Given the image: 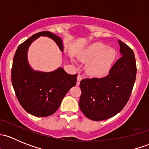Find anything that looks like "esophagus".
I'll list each match as a JSON object with an SVG mask.
<instances>
[{"instance_id": "esophagus-1", "label": "esophagus", "mask_w": 149, "mask_h": 149, "mask_svg": "<svg viewBox=\"0 0 149 149\" xmlns=\"http://www.w3.org/2000/svg\"><path fill=\"white\" fill-rule=\"evenodd\" d=\"M82 79V76H81L80 74L78 75V77H77V81H76V85L79 86V84H80V81H81Z\"/></svg>"}]
</instances>
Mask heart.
<instances>
[{
  "label": "heart",
  "instance_id": "obj_1",
  "mask_svg": "<svg viewBox=\"0 0 149 149\" xmlns=\"http://www.w3.org/2000/svg\"><path fill=\"white\" fill-rule=\"evenodd\" d=\"M116 58V52L100 42L92 43L84 49L79 59L87 63L86 72L94 77H101L109 72Z\"/></svg>",
  "mask_w": 149,
  "mask_h": 149
}]
</instances>
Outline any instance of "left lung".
I'll return each instance as SVG.
<instances>
[{"mask_svg": "<svg viewBox=\"0 0 149 149\" xmlns=\"http://www.w3.org/2000/svg\"><path fill=\"white\" fill-rule=\"evenodd\" d=\"M121 58L103 78L81 81L79 107L91 120L109 119L124 108L133 90L136 77L135 55L131 48L119 40Z\"/></svg>", "mask_w": 149, "mask_h": 149, "instance_id": "1", "label": "left lung"}]
</instances>
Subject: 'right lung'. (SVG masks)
<instances>
[{"mask_svg": "<svg viewBox=\"0 0 149 149\" xmlns=\"http://www.w3.org/2000/svg\"><path fill=\"white\" fill-rule=\"evenodd\" d=\"M40 36L53 40L63 51V41L58 36L47 31L34 34L16 49L11 81L16 97L24 110L34 116L47 117L56 112L69 89L76 85L77 74H68L61 67L52 72H41L34 70L29 65L28 49Z\"/></svg>", "mask_w": 149, "mask_h": 149, "instance_id": "1", "label": "right lung"}]
</instances>
